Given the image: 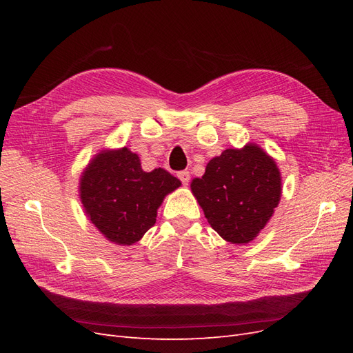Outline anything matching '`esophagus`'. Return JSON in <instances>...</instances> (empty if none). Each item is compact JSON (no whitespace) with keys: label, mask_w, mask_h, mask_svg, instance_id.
Instances as JSON below:
<instances>
[{"label":"esophagus","mask_w":353,"mask_h":353,"mask_svg":"<svg viewBox=\"0 0 353 353\" xmlns=\"http://www.w3.org/2000/svg\"><path fill=\"white\" fill-rule=\"evenodd\" d=\"M178 178L181 179V183L187 185L190 183V172L188 170H183V172H178Z\"/></svg>","instance_id":"obj_1"}]
</instances>
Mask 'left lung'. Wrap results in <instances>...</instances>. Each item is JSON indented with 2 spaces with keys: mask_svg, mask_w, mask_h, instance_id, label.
<instances>
[{
  "mask_svg": "<svg viewBox=\"0 0 353 353\" xmlns=\"http://www.w3.org/2000/svg\"><path fill=\"white\" fill-rule=\"evenodd\" d=\"M281 172L275 160L256 143L227 148L191 181V193L210 227L232 244L259 236L281 200Z\"/></svg>",
  "mask_w": 353,
  "mask_h": 353,
  "instance_id": "obj_1",
  "label": "left lung"
}]
</instances>
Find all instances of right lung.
<instances>
[{
    "mask_svg": "<svg viewBox=\"0 0 353 353\" xmlns=\"http://www.w3.org/2000/svg\"><path fill=\"white\" fill-rule=\"evenodd\" d=\"M181 181L163 168L145 172L128 147L103 148L79 178L85 215L103 236L117 245H132L156 223L165 197Z\"/></svg>",
    "mask_w": 353,
    "mask_h": 353,
    "instance_id": "right-lung-1",
    "label": "right lung"
}]
</instances>
